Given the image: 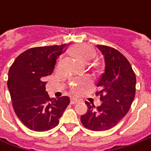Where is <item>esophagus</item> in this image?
Returning <instances> with one entry per match:
<instances>
[{
  "instance_id": "obj_1",
  "label": "esophagus",
  "mask_w": 151,
  "mask_h": 151,
  "mask_svg": "<svg viewBox=\"0 0 151 151\" xmlns=\"http://www.w3.org/2000/svg\"><path fill=\"white\" fill-rule=\"evenodd\" d=\"M78 101H79L78 99H76V98H74V97L70 99V103H71V104H76V103H77Z\"/></svg>"
}]
</instances>
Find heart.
<instances>
[{"mask_svg":"<svg viewBox=\"0 0 151 151\" xmlns=\"http://www.w3.org/2000/svg\"><path fill=\"white\" fill-rule=\"evenodd\" d=\"M69 53H70V55H72L73 57L76 58L77 60L83 61V62L90 61L96 55V52L93 50V48H91V46H88V45H86V44L73 45L69 49ZM89 83H90V81L88 79H80L73 84V91L76 93H80L84 90L86 86H87L89 85Z\"/></svg>","mask_w":151,"mask_h":151,"instance_id":"1","label":"heart"}]
</instances>
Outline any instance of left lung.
I'll return each instance as SVG.
<instances>
[{"instance_id":"obj_1","label":"left lung","mask_w":151,"mask_h":151,"mask_svg":"<svg viewBox=\"0 0 151 151\" xmlns=\"http://www.w3.org/2000/svg\"><path fill=\"white\" fill-rule=\"evenodd\" d=\"M104 56L105 70L96 86L102 101L96 107L86 101L88 110L81 117L82 124L93 131H104L117 125L129 112L135 96L136 77L129 62L113 48L97 45Z\"/></svg>"}]
</instances>
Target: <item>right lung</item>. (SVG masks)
<instances>
[{
  "label": "right lung",
  "mask_w": 151,
  "mask_h": 151,
  "mask_svg": "<svg viewBox=\"0 0 151 151\" xmlns=\"http://www.w3.org/2000/svg\"><path fill=\"white\" fill-rule=\"evenodd\" d=\"M66 46L29 49L17 57L9 70L7 86L15 113L31 130L55 128L70 104L68 96L50 98L45 88V77L53 73L57 58Z\"/></svg>",
  "instance_id": "add662e5"
}]
</instances>
